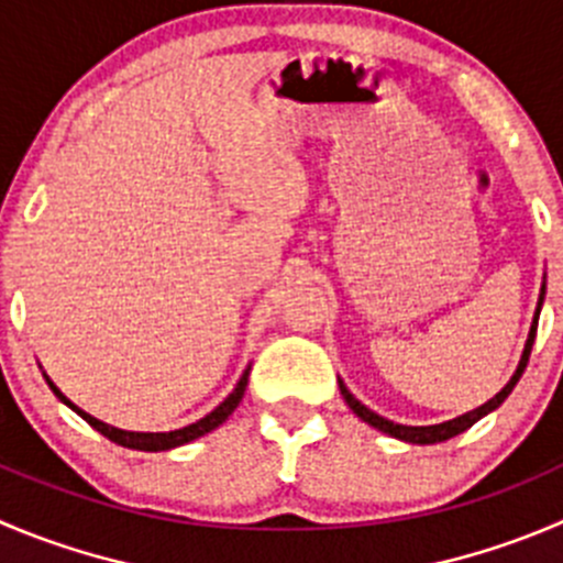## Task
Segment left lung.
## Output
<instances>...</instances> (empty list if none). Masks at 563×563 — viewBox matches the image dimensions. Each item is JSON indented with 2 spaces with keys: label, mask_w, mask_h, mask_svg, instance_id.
Wrapping results in <instances>:
<instances>
[{
  "label": "left lung",
  "mask_w": 563,
  "mask_h": 563,
  "mask_svg": "<svg viewBox=\"0 0 563 563\" xmlns=\"http://www.w3.org/2000/svg\"><path fill=\"white\" fill-rule=\"evenodd\" d=\"M542 302H544V283H542V291H539V302H537V313H533V321H531V330H528V341H526V349H522L520 354V363H517V371L511 374V379L506 382L504 390L495 393L493 398H489L487 404H482V407L471 409V412L460 415V418L454 420H445V423H434V427H404V423H393V420L382 418V415H376L374 409H368L365 404H360L357 398L349 393V387L343 385L341 379H338V387H341V396L343 401L349 404V409H352L354 415H357L360 420H365L368 427L379 429V432L390 434V438L401 440V443H412V445H434V443H443V440H451L456 438V434L467 432V429L476 423V420H482L484 415H489L493 409H498L500 404L509 398V393L515 390V385L520 382L522 371H526L528 365V357H531V346H533V338H537V324H539V310H542Z\"/></svg>",
  "instance_id": "1"
}]
</instances>
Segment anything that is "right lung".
I'll return each instance as SVG.
<instances>
[{
	"label": "right lung",
	"instance_id": "obj_1",
	"mask_svg": "<svg viewBox=\"0 0 563 563\" xmlns=\"http://www.w3.org/2000/svg\"><path fill=\"white\" fill-rule=\"evenodd\" d=\"M43 376H46V374H43ZM247 376H250V365L242 371V376H239L236 387H233V390L228 393V398L220 404V407H214L209 415H203V418L195 420V423H189V427L173 429V432H125V429L109 427V423H103V420L92 418V415H87L85 409L76 407V404L70 401L68 396H63V390H59V387L54 385V382L48 379V376H46V382H48V387H52L54 396H57L59 401L65 404V407L74 409V412L79 415V418H85L87 423H90V427L96 429V432H101L103 438H109V440H112V443L123 445V449H134V451H170V449H178V445H187V443H192V440L203 438V434H209L211 429L222 427V423H225V420H228V415H231L233 409L239 407V401H242L244 390H247Z\"/></svg>",
	"mask_w": 563,
	"mask_h": 563
}]
</instances>
